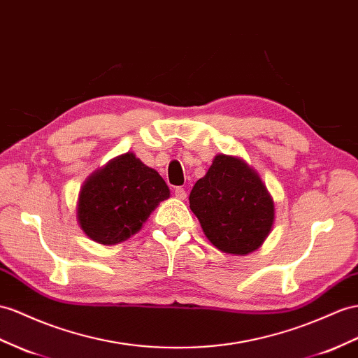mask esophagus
<instances>
[{
	"label": "esophagus",
	"mask_w": 358,
	"mask_h": 358,
	"mask_svg": "<svg viewBox=\"0 0 358 358\" xmlns=\"http://www.w3.org/2000/svg\"><path fill=\"white\" fill-rule=\"evenodd\" d=\"M173 195H176V198H178V199H186V196H187V194H186V190L182 189V187H176V190H173Z\"/></svg>",
	"instance_id": "34e87169"
}]
</instances>
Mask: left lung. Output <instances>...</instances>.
<instances>
[{
	"label": "left lung",
	"instance_id": "1",
	"mask_svg": "<svg viewBox=\"0 0 358 358\" xmlns=\"http://www.w3.org/2000/svg\"><path fill=\"white\" fill-rule=\"evenodd\" d=\"M207 239L219 251L248 255L268 239L275 204L259 172L237 155L217 154L189 196Z\"/></svg>",
	"mask_w": 358,
	"mask_h": 358
}]
</instances>
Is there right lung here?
Returning <instances> with one entry per match:
<instances>
[{
  "label": "right lung",
  "mask_w": 358,
  "mask_h": 358,
  "mask_svg": "<svg viewBox=\"0 0 358 358\" xmlns=\"http://www.w3.org/2000/svg\"><path fill=\"white\" fill-rule=\"evenodd\" d=\"M171 190L160 173L134 152H125L90 173L80 189L77 222L96 243L116 245L130 239Z\"/></svg>",
  "instance_id": "1"
}]
</instances>
